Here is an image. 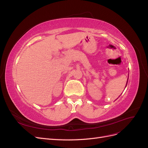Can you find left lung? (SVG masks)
<instances>
[{"label": "left lung", "mask_w": 148, "mask_h": 148, "mask_svg": "<svg viewBox=\"0 0 148 148\" xmlns=\"http://www.w3.org/2000/svg\"><path fill=\"white\" fill-rule=\"evenodd\" d=\"M127 82H128V81H127ZM126 86H127V84H126Z\"/></svg>", "instance_id": "8db88e82"}]
</instances>
